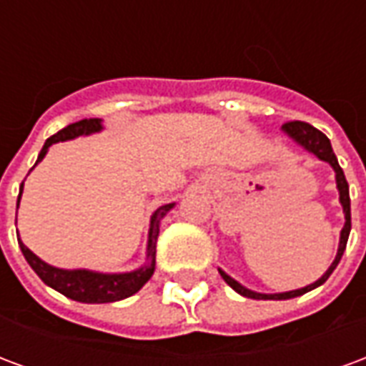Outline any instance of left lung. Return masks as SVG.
<instances>
[{"label":"left lung","mask_w":366,"mask_h":366,"mask_svg":"<svg viewBox=\"0 0 366 366\" xmlns=\"http://www.w3.org/2000/svg\"><path fill=\"white\" fill-rule=\"evenodd\" d=\"M282 129L292 137V139H294V141H296V143L302 144L306 151L314 152L317 159L325 160V162H330L331 167H333V170H335V180H337V188H339V202H341V206H343V214H345V225H343V229H341L339 251H337V257H335V261L331 262V267L327 269V272H325L320 280H315L314 284H310V286H306V288H300V290H292V292H282V294H259V292L247 290L245 286H241L237 280H233L231 276H227L223 270H219V274H222L223 280L229 284L233 290L239 292L241 296H245V298L288 300V298H296V296H302V294H306V292L317 288L320 284H323L327 278H330L331 272L335 270V267H337L339 261H341L343 251H345V247H347V239H349V231H351V198H349V184H347L343 170H341V167H339L335 152H333V149H331L330 139L323 135L320 129H315L314 125H310V123H306V121H288V123H284Z\"/></svg>","instance_id":"obj_1"}]
</instances>
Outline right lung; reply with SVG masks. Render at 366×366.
Wrapping results in <instances>:
<instances>
[{
    "label": "right lung",
    "instance_id": "obj_1",
    "mask_svg": "<svg viewBox=\"0 0 366 366\" xmlns=\"http://www.w3.org/2000/svg\"><path fill=\"white\" fill-rule=\"evenodd\" d=\"M102 129V119H82L76 121L72 125H68L56 135L46 139L43 151L39 152L36 162H41L43 157L49 151V147L59 141H66V139H74L80 135H90ZM35 162V167H36ZM33 167V168H35ZM21 192H23V184H21ZM19 192V199H21ZM19 199H17V207H19ZM174 204H167L160 206L151 219V231H149V247H147V254L151 259V264H144L143 269L133 270V272H125V274H102V272H90V270H62L54 269L51 264L41 261L33 251H29L27 247L21 243L19 247L23 251V257L27 259L31 269L35 270L39 278L44 284H49L51 288L59 290L64 294L66 298L76 300V302H84V304H107V302H117V300L129 298L135 292L143 288L144 284L149 282V278L154 272V254H157V237H159V225L160 219L172 209Z\"/></svg>",
    "mask_w": 366,
    "mask_h": 366
}]
</instances>
